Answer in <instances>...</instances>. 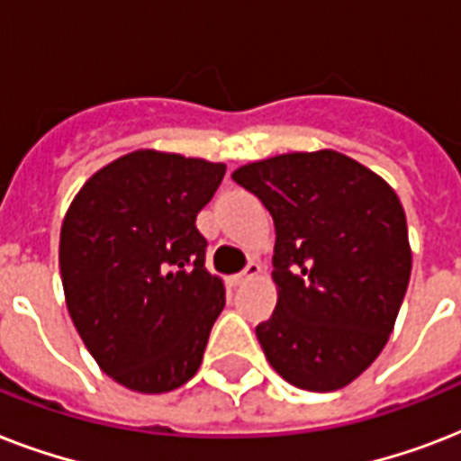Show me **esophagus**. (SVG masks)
Instances as JSON below:
<instances>
[{"label":"esophagus","mask_w":461,"mask_h":461,"mask_svg":"<svg viewBox=\"0 0 461 461\" xmlns=\"http://www.w3.org/2000/svg\"><path fill=\"white\" fill-rule=\"evenodd\" d=\"M258 275H260V266L256 263V260H251V263L244 267V273H239L231 277V285H234V287H239V285H244V282H249L251 277H258Z\"/></svg>","instance_id":"1"}]
</instances>
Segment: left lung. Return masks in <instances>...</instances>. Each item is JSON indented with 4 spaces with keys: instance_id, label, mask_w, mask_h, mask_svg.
Returning <instances> with one entry per match:
<instances>
[{
    "instance_id": "obj_1",
    "label": "left lung",
    "mask_w": 461,
    "mask_h": 461,
    "mask_svg": "<svg viewBox=\"0 0 461 461\" xmlns=\"http://www.w3.org/2000/svg\"><path fill=\"white\" fill-rule=\"evenodd\" d=\"M273 215L277 306L256 328L282 378L311 393L349 385L378 358L411 275L407 217L378 174L335 150L239 167Z\"/></svg>"
}]
</instances>
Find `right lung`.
<instances>
[{"instance_id":"right-lung-1","label":"right lung","mask_w":461,"mask_h":461,"mask_svg":"<svg viewBox=\"0 0 461 461\" xmlns=\"http://www.w3.org/2000/svg\"><path fill=\"white\" fill-rule=\"evenodd\" d=\"M224 169L136 150L93 174L64 217L68 313L97 366L129 390L169 393L201 366L224 287L205 270L195 217Z\"/></svg>"}]
</instances>
